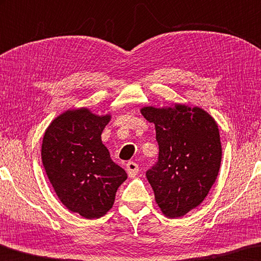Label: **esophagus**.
Returning a JSON list of instances; mask_svg holds the SVG:
<instances>
[{"instance_id": "obj_1", "label": "esophagus", "mask_w": 261, "mask_h": 261, "mask_svg": "<svg viewBox=\"0 0 261 261\" xmlns=\"http://www.w3.org/2000/svg\"><path fill=\"white\" fill-rule=\"evenodd\" d=\"M126 171H127L128 176H129L130 178H134L139 172V165L136 164L135 162H128L126 165Z\"/></svg>"}]
</instances>
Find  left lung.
Masks as SVG:
<instances>
[{"instance_id": "left-lung-1", "label": "left lung", "mask_w": 261, "mask_h": 261, "mask_svg": "<svg viewBox=\"0 0 261 261\" xmlns=\"http://www.w3.org/2000/svg\"><path fill=\"white\" fill-rule=\"evenodd\" d=\"M155 123L159 159L146 172L163 214L180 217L206 198L219 173L222 148L219 127L199 108L141 110Z\"/></svg>"}]
</instances>
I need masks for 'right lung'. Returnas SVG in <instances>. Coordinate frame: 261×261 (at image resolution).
Segmentation results:
<instances>
[{"instance_id":"obj_1","label":"right lung","mask_w":261,"mask_h":261,"mask_svg":"<svg viewBox=\"0 0 261 261\" xmlns=\"http://www.w3.org/2000/svg\"><path fill=\"white\" fill-rule=\"evenodd\" d=\"M110 118L87 109L67 111L53 120L42 140V164L55 193L69 211L85 219L106 214L127 179L101 142Z\"/></svg>"}]
</instances>
